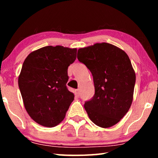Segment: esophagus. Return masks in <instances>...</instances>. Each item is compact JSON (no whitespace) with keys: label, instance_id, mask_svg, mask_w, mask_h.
<instances>
[{"label":"esophagus","instance_id":"obj_1","mask_svg":"<svg viewBox=\"0 0 158 158\" xmlns=\"http://www.w3.org/2000/svg\"><path fill=\"white\" fill-rule=\"evenodd\" d=\"M74 93H75V95H76L77 96H79V95H80L79 90V89H76V90H74Z\"/></svg>","mask_w":158,"mask_h":158}]
</instances>
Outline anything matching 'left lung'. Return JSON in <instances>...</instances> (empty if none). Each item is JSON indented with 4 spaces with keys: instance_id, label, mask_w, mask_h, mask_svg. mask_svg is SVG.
Segmentation results:
<instances>
[{
    "instance_id": "left-lung-1",
    "label": "left lung",
    "mask_w": 158,
    "mask_h": 158,
    "mask_svg": "<svg viewBox=\"0 0 158 158\" xmlns=\"http://www.w3.org/2000/svg\"><path fill=\"white\" fill-rule=\"evenodd\" d=\"M77 58L91 72L95 95L84 105L91 121L108 128L118 123L133 100L136 75L123 50L106 42L80 48Z\"/></svg>"
}]
</instances>
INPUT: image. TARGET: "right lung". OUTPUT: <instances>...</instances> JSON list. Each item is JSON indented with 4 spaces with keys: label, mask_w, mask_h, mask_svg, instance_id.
<instances>
[{
    "label": "right lung",
    "mask_w": 158,
    "mask_h": 158,
    "mask_svg": "<svg viewBox=\"0 0 158 158\" xmlns=\"http://www.w3.org/2000/svg\"><path fill=\"white\" fill-rule=\"evenodd\" d=\"M77 48L47 46L32 52L23 63L18 83L23 105L37 123L58 125L74 100L66 87L68 69L77 58Z\"/></svg>",
    "instance_id": "1"
}]
</instances>
